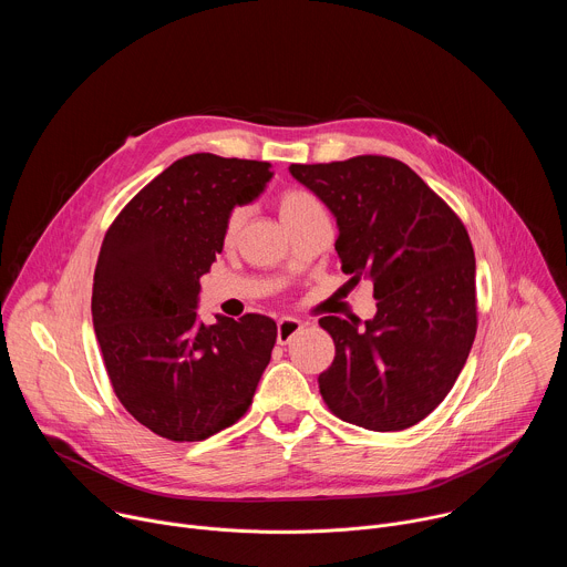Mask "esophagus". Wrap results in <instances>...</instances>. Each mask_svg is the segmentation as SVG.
Segmentation results:
<instances>
[{
	"mask_svg": "<svg viewBox=\"0 0 567 567\" xmlns=\"http://www.w3.org/2000/svg\"><path fill=\"white\" fill-rule=\"evenodd\" d=\"M300 330H302V322H300L298 318L282 316V318L278 320V343H280V346H287Z\"/></svg>",
	"mask_w": 567,
	"mask_h": 567,
	"instance_id": "34e87169",
	"label": "esophagus"
}]
</instances>
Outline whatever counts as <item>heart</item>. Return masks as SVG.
Masks as SVG:
<instances>
[{"label":"heart","instance_id":"obj_1","mask_svg":"<svg viewBox=\"0 0 567 567\" xmlns=\"http://www.w3.org/2000/svg\"><path fill=\"white\" fill-rule=\"evenodd\" d=\"M316 208H322V206H320V202H318L311 193H307V190L291 188V190H285V193L280 195V215H282L285 224H289V221L298 219L300 215H305V213H309V210H316ZM245 219H247V208H245V206H235V208L228 213V217H226V221H224V239H226V241H233V239H235V235L239 233V228H241V224H245Z\"/></svg>","mask_w":567,"mask_h":567}]
</instances>
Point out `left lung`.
Wrapping results in <instances>:
<instances>
[{
	"label": "left lung",
	"mask_w": 567,
	"mask_h": 567,
	"mask_svg": "<svg viewBox=\"0 0 567 567\" xmlns=\"http://www.w3.org/2000/svg\"><path fill=\"white\" fill-rule=\"evenodd\" d=\"M289 173L337 217L350 285L370 278L377 313L322 316L334 361L318 388L328 409L368 431H403L431 415L462 372L477 330L475 256L449 204L396 158L363 154Z\"/></svg>",
	"instance_id": "obj_1"
}]
</instances>
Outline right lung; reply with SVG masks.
<instances>
[{
	"mask_svg": "<svg viewBox=\"0 0 567 567\" xmlns=\"http://www.w3.org/2000/svg\"><path fill=\"white\" fill-rule=\"evenodd\" d=\"M271 177L267 161L188 154L105 233L92 291L96 339L118 401L158 437L202 442L235 424L271 361L269 316L197 318L199 278L221 254L228 213Z\"/></svg>",
	"mask_w": 567,
	"mask_h": 567,
	"instance_id": "right-lung-1",
	"label": "right lung"
}]
</instances>
